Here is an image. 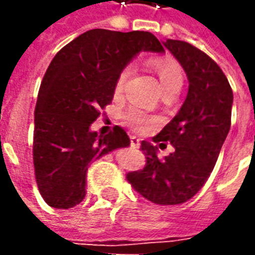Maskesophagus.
I'll return each mask as SVG.
<instances>
[{
    "instance_id": "obj_1",
    "label": "esophagus",
    "mask_w": 255,
    "mask_h": 255,
    "mask_svg": "<svg viewBox=\"0 0 255 255\" xmlns=\"http://www.w3.org/2000/svg\"><path fill=\"white\" fill-rule=\"evenodd\" d=\"M131 147H133V149H139L140 147V140L136 136H131Z\"/></svg>"
}]
</instances>
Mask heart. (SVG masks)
Segmentation results:
<instances>
[{
	"instance_id": "obj_1",
	"label": "heart",
	"mask_w": 255,
	"mask_h": 255,
	"mask_svg": "<svg viewBox=\"0 0 255 255\" xmlns=\"http://www.w3.org/2000/svg\"><path fill=\"white\" fill-rule=\"evenodd\" d=\"M153 69L157 73V78H158L162 91L168 89V87H171V86H175V84H182V69H180L179 64L175 60H172V58H155L153 61ZM128 73H129V71L124 69L119 75L116 82V89H115L116 93H120L123 90V86H124L128 78ZM124 119L136 131H144L151 123L149 117L139 109H129L124 115Z\"/></svg>"
}]
</instances>
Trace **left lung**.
Here are the masks:
<instances>
[{"mask_svg": "<svg viewBox=\"0 0 255 255\" xmlns=\"http://www.w3.org/2000/svg\"><path fill=\"white\" fill-rule=\"evenodd\" d=\"M188 79V93L176 116L153 138L175 147L164 160L147 140L142 150L147 164L128 173L136 191L157 205H180L197 194L213 171L231 128L234 94L228 79L208 54L187 42H162ZM164 144V143H161Z\"/></svg>", "mask_w": 255, "mask_h": 255, "instance_id": "obj_1", "label": "left lung"}]
</instances>
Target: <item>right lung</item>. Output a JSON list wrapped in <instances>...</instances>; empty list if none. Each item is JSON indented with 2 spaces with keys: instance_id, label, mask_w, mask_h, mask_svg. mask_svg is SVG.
<instances>
[{
  "instance_id": "right-lung-1",
  "label": "right lung",
  "mask_w": 255,
  "mask_h": 255,
  "mask_svg": "<svg viewBox=\"0 0 255 255\" xmlns=\"http://www.w3.org/2000/svg\"><path fill=\"white\" fill-rule=\"evenodd\" d=\"M140 52L165 50L147 31L95 28L52 60L36 101L32 149L36 184L49 206L79 205L91 162L131 143L123 128L98 135L91 124L113 100L119 75Z\"/></svg>"
}]
</instances>
